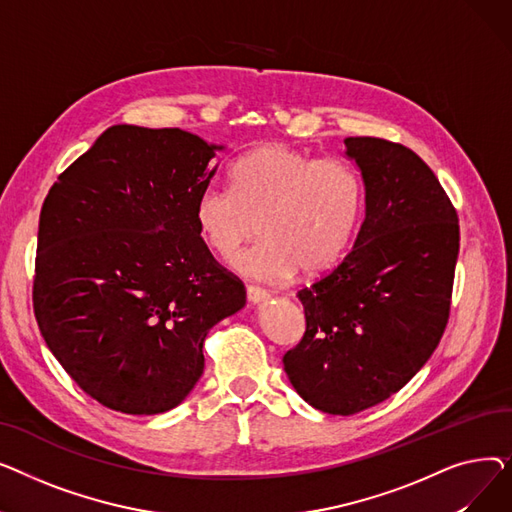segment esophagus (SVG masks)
I'll list each match as a JSON object with an SVG mask.
<instances>
[{"label":"esophagus","instance_id":"obj_1","mask_svg":"<svg viewBox=\"0 0 512 512\" xmlns=\"http://www.w3.org/2000/svg\"><path fill=\"white\" fill-rule=\"evenodd\" d=\"M267 299H270V294H267L265 290H261V288H257V286H247V301H249L251 305H261V303H265Z\"/></svg>","mask_w":512,"mask_h":512}]
</instances>
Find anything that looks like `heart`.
Listing matches in <instances>:
<instances>
[{
  "label": "heart",
  "mask_w": 512,
  "mask_h": 512,
  "mask_svg": "<svg viewBox=\"0 0 512 512\" xmlns=\"http://www.w3.org/2000/svg\"><path fill=\"white\" fill-rule=\"evenodd\" d=\"M232 193L207 186L193 218L203 245L230 259L253 234L259 242L232 267L261 282L332 267L351 245L363 215V180L355 168L319 159L284 143H265L234 161Z\"/></svg>",
  "instance_id": "obj_1"
}]
</instances>
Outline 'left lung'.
Returning a JSON list of instances; mask_svg holds the SVG:
<instances>
[{"label":"left lung","mask_w":512,"mask_h":512,"mask_svg":"<svg viewBox=\"0 0 512 512\" xmlns=\"http://www.w3.org/2000/svg\"><path fill=\"white\" fill-rule=\"evenodd\" d=\"M365 186V220L330 274L299 290L307 330L284 355L313 409L355 415L386 400L427 363L448 324L459 218L411 149L344 139Z\"/></svg>","instance_id":"obj_1"}]
</instances>
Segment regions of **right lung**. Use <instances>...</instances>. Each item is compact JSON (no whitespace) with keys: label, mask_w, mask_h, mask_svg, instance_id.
<instances>
[{"label":"right lung","mask_w":512,"mask_h":512,"mask_svg":"<svg viewBox=\"0 0 512 512\" xmlns=\"http://www.w3.org/2000/svg\"><path fill=\"white\" fill-rule=\"evenodd\" d=\"M224 145L116 124L45 197L33 307L49 351L103 407L166 413L203 375L209 330L247 303L197 232Z\"/></svg>","instance_id":"right-lung-1"}]
</instances>
